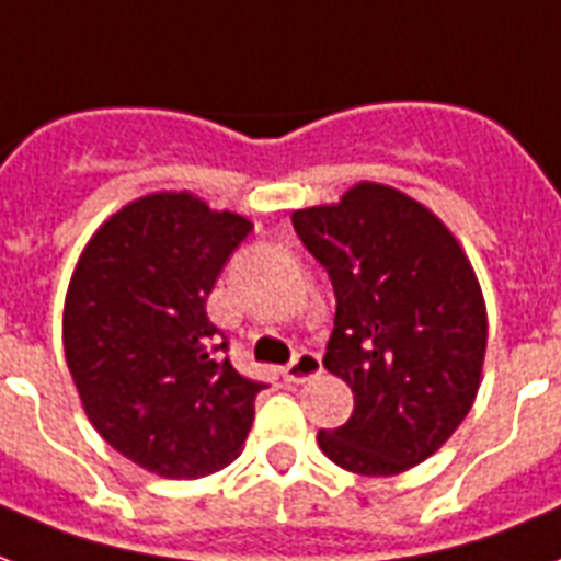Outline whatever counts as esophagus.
Instances as JSON below:
<instances>
[{"label":"esophagus","mask_w":561,"mask_h":561,"mask_svg":"<svg viewBox=\"0 0 561 561\" xmlns=\"http://www.w3.org/2000/svg\"><path fill=\"white\" fill-rule=\"evenodd\" d=\"M318 374H323V362H320L318 353H309V350L297 353L294 362L282 370V376H285V382L288 385L309 382V379H314Z\"/></svg>","instance_id":"34e87169"}]
</instances>
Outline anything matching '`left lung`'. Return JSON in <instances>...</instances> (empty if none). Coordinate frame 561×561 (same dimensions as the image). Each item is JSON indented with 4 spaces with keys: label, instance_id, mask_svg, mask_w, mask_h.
<instances>
[{
    "label": "left lung",
    "instance_id": "1",
    "mask_svg": "<svg viewBox=\"0 0 561 561\" xmlns=\"http://www.w3.org/2000/svg\"><path fill=\"white\" fill-rule=\"evenodd\" d=\"M335 288L323 367L353 414L318 444L337 468L394 477L430 459L477 400L485 299L447 226L403 191L358 182L335 205L290 214Z\"/></svg>",
    "mask_w": 561,
    "mask_h": 561
}]
</instances>
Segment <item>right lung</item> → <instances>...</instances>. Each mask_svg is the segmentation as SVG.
<instances>
[{
	"instance_id": "1",
	"label": "right lung",
	"mask_w": 561,
	"mask_h": 561,
	"mask_svg": "<svg viewBox=\"0 0 561 561\" xmlns=\"http://www.w3.org/2000/svg\"><path fill=\"white\" fill-rule=\"evenodd\" d=\"M252 224L199 196L149 194L96 229L64 302V356L96 433L149 473L199 480L241 453L262 382L205 311Z\"/></svg>"
}]
</instances>
